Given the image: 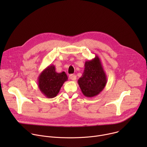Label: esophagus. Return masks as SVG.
Wrapping results in <instances>:
<instances>
[{"instance_id": "obj_1", "label": "esophagus", "mask_w": 147, "mask_h": 147, "mask_svg": "<svg viewBox=\"0 0 147 147\" xmlns=\"http://www.w3.org/2000/svg\"><path fill=\"white\" fill-rule=\"evenodd\" d=\"M69 78H70L71 80L74 81V80H76V76L74 75V74H70V75H69Z\"/></svg>"}]
</instances>
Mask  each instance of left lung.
I'll use <instances>...</instances> for the list:
<instances>
[{"label":"left lung","mask_w":147,"mask_h":147,"mask_svg":"<svg viewBox=\"0 0 147 147\" xmlns=\"http://www.w3.org/2000/svg\"><path fill=\"white\" fill-rule=\"evenodd\" d=\"M84 70L78 83L80 89L86 97L91 98L98 95L107 83V75L104 71L99 57L86 61Z\"/></svg>","instance_id":"left-lung-1"}]
</instances>
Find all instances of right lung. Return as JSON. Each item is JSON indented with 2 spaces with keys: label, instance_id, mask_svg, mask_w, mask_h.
Wrapping results in <instances>:
<instances>
[{
  "label": "right lung",
  "instance_id": "1",
  "mask_svg": "<svg viewBox=\"0 0 147 147\" xmlns=\"http://www.w3.org/2000/svg\"><path fill=\"white\" fill-rule=\"evenodd\" d=\"M38 79V86L42 94L48 98H53L58 94L68 77L65 71L57 73L55 66L51 65L41 72Z\"/></svg>",
  "mask_w": 147,
  "mask_h": 147
}]
</instances>
